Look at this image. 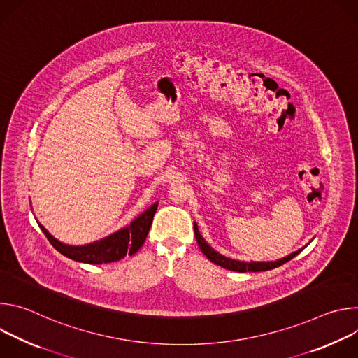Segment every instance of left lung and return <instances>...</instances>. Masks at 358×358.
Here are the masks:
<instances>
[{"instance_id":"obj_1","label":"left lung","mask_w":358,"mask_h":358,"mask_svg":"<svg viewBox=\"0 0 358 358\" xmlns=\"http://www.w3.org/2000/svg\"><path fill=\"white\" fill-rule=\"evenodd\" d=\"M194 232H195V238H196L198 246H199V249L202 250V253L206 255V257H207L213 264H215V265H218V266H222V268H225V269H228V271H234V272H265V271H271V269H275V268H278V266H280V265L289 262L290 259H293V258L296 257V255H299V253L304 249V246H303V248L297 249L296 252L287 255V257L280 258V259H276V261H268V262H255V261H250V262H245V261H236V259L227 258V257H224L222 253L217 252L213 246H210V245L207 243V241L201 236V234H199L198 227H196L195 222H194ZM309 243H310V242H309ZM309 243H308V245H309ZM308 245H306V246H308Z\"/></svg>"}]
</instances>
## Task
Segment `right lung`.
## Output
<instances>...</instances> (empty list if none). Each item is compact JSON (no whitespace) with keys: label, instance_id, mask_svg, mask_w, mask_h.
<instances>
[{"label":"right lung","instance_id":"obj_1","mask_svg":"<svg viewBox=\"0 0 358 358\" xmlns=\"http://www.w3.org/2000/svg\"><path fill=\"white\" fill-rule=\"evenodd\" d=\"M159 207V202H155L150 206L143 214L136 217L130 225L110 234L106 238H101L99 241L86 243V245H68L58 241L55 236L50 235L48 229L41 225L42 232L48 238V241L52 243V246L65 255L66 258L90 265H101V264H110L123 259L126 255L136 253L141 245L144 243L147 234L150 231L152 217H155Z\"/></svg>","mask_w":358,"mask_h":358}]
</instances>
